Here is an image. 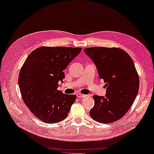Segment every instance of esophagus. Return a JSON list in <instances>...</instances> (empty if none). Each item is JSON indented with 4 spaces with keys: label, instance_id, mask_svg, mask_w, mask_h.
I'll use <instances>...</instances> for the list:
<instances>
[{
    "label": "esophagus",
    "instance_id": "esophagus-1",
    "mask_svg": "<svg viewBox=\"0 0 154 154\" xmlns=\"http://www.w3.org/2000/svg\"><path fill=\"white\" fill-rule=\"evenodd\" d=\"M76 95L78 98H84V97H86V95H85L84 94H82V93H77Z\"/></svg>",
    "mask_w": 154,
    "mask_h": 154
}]
</instances>
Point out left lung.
Wrapping results in <instances>:
<instances>
[{"label": "left lung", "instance_id": "1", "mask_svg": "<svg viewBox=\"0 0 154 154\" xmlns=\"http://www.w3.org/2000/svg\"><path fill=\"white\" fill-rule=\"evenodd\" d=\"M84 51L94 62L106 87V97H93L95 105L90 116L102 123L117 121L129 110L139 89V77L133 60L119 48L93 47Z\"/></svg>", "mask_w": 154, "mask_h": 154}]
</instances>
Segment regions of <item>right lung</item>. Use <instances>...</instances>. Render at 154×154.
I'll list each match as a JSON object with an SVG mask.
<instances>
[{
    "label": "right lung",
    "mask_w": 154,
    "mask_h": 154,
    "mask_svg": "<svg viewBox=\"0 0 154 154\" xmlns=\"http://www.w3.org/2000/svg\"><path fill=\"white\" fill-rule=\"evenodd\" d=\"M82 48L42 46L29 55L19 74V86L25 105L40 121L54 123L65 119L75 102V95L57 89L63 72Z\"/></svg>",
    "instance_id": "obj_1"
}]
</instances>
